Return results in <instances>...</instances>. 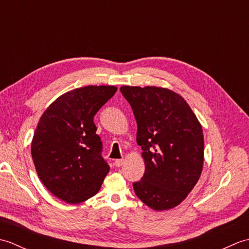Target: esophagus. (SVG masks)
Returning <instances> with one entry per match:
<instances>
[{
	"label": "esophagus",
	"instance_id": "esophagus-1",
	"mask_svg": "<svg viewBox=\"0 0 249 249\" xmlns=\"http://www.w3.org/2000/svg\"><path fill=\"white\" fill-rule=\"evenodd\" d=\"M123 163H124V160H116L114 161V165H115L116 167L123 166Z\"/></svg>",
	"mask_w": 249,
	"mask_h": 249
}]
</instances>
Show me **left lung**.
<instances>
[{
	"label": "left lung",
	"instance_id": "obj_1",
	"mask_svg": "<svg viewBox=\"0 0 249 249\" xmlns=\"http://www.w3.org/2000/svg\"><path fill=\"white\" fill-rule=\"evenodd\" d=\"M138 126L137 143L145 170L134 189L155 211L176 208L199 181L203 168L202 127L181 95L155 86L121 87Z\"/></svg>",
	"mask_w": 249,
	"mask_h": 249
}]
</instances>
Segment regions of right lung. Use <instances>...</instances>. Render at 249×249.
Instances as JSON below:
<instances>
[{
    "mask_svg": "<svg viewBox=\"0 0 249 249\" xmlns=\"http://www.w3.org/2000/svg\"><path fill=\"white\" fill-rule=\"evenodd\" d=\"M116 91L114 86L71 89L40 116L32 158L46 188L66 203H81L96 195L110 170L100 155L103 144L93 119Z\"/></svg>",
    "mask_w": 249,
    "mask_h": 249,
    "instance_id": "right-lung-1",
    "label": "right lung"
}]
</instances>
